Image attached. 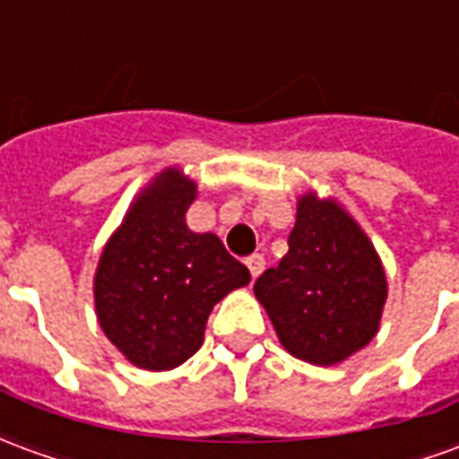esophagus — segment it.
Wrapping results in <instances>:
<instances>
[{
	"mask_svg": "<svg viewBox=\"0 0 459 459\" xmlns=\"http://www.w3.org/2000/svg\"><path fill=\"white\" fill-rule=\"evenodd\" d=\"M246 265H248L250 275H253V280H255L260 275V273L265 270V258H263L260 253H253V255H250V258L246 260Z\"/></svg>",
	"mask_w": 459,
	"mask_h": 459,
	"instance_id": "obj_1",
	"label": "esophagus"
}]
</instances>
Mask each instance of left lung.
<instances>
[{"label": "left lung", "instance_id": "left-lung-1", "mask_svg": "<svg viewBox=\"0 0 459 459\" xmlns=\"http://www.w3.org/2000/svg\"><path fill=\"white\" fill-rule=\"evenodd\" d=\"M290 250L255 280L280 344L295 359L334 366L364 349L381 327L388 280L366 230L332 196L305 191Z\"/></svg>", "mask_w": 459, "mask_h": 459}]
</instances>
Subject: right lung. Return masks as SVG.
I'll list each match as a JSON object with an SVG mask.
<instances>
[{
  "mask_svg": "<svg viewBox=\"0 0 459 459\" xmlns=\"http://www.w3.org/2000/svg\"><path fill=\"white\" fill-rule=\"evenodd\" d=\"M199 196L181 167L154 174L103 246L93 278L95 315L132 366L171 371L204 344L216 302L250 282L216 233H194L186 211Z\"/></svg>",
  "mask_w": 459,
  "mask_h": 459,
  "instance_id": "1",
  "label": "right lung"
}]
</instances>
